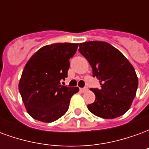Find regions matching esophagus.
Listing matches in <instances>:
<instances>
[{
  "label": "esophagus",
  "instance_id": "1",
  "mask_svg": "<svg viewBox=\"0 0 149 149\" xmlns=\"http://www.w3.org/2000/svg\"><path fill=\"white\" fill-rule=\"evenodd\" d=\"M80 90H81V93H85V92H87V91L88 90V88L87 87L81 88H80Z\"/></svg>",
  "mask_w": 149,
  "mask_h": 149
}]
</instances>
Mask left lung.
<instances>
[{
  "instance_id": "left-lung-1",
  "label": "left lung",
  "mask_w": 149,
  "mask_h": 149,
  "mask_svg": "<svg viewBox=\"0 0 149 149\" xmlns=\"http://www.w3.org/2000/svg\"><path fill=\"white\" fill-rule=\"evenodd\" d=\"M79 52L93 68V76L100 81V88H91L96 96L88 109L104 119H113L127 112L134 100L138 78L127 58L110 44L88 41L80 44Z\"/></svg>"
}]
</instances>
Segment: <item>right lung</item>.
<instances>
[{
  "label": "right lung",
  "mask_w": 149,
  "mask_h": 149,
  "mask_svg": "<svg viewBox=\"0 0 149 149\" xmlns=\"http://www.w3.org/2000/svg\"><path fill=\"white\" fill-rule=\"evenodd\" d=\"M79 44L56 43L42 47L24 66L19 92L28 113L35 120L50 123L68 109L70 99L78 87H67L61 81L68 77L69 59Z\"/></svg>",
  "instance_id": "1"
}]
</instances>
